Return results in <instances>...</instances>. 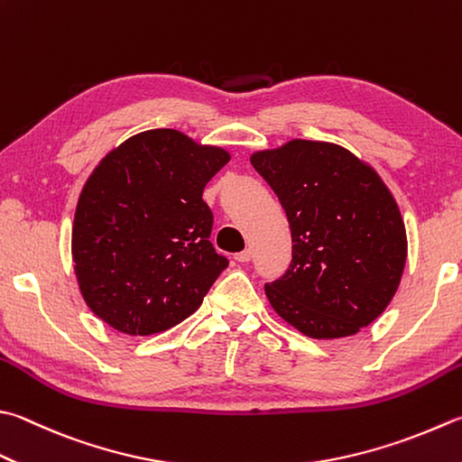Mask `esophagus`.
<instances>
[{
	"label": "esophagus",
	"mask_w": 462,
	"mask_h": 462,
	"mask_svg": "<svg viewBox=\"0 0 462 462\" xmlns=\"http://www.w3.org/2000/svg\"><path fill=\"white\" fill-rule=\"evenodd\" d=\"M251 257H254V251L251 249H245V251H241V254L235 255V259H237L239 263H247V261H251Z\"/></svg>",
	"instance_id": "1"
}]
</instances>
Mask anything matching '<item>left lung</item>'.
I'll list each match as a JSON object with an SVG mask.
<instances>
[{
  "mask_svg": "<svg viewBox=\"0 0 462 462\" xmlns=\"http://www.w3.org/2000/svg\"><path fill=\"white\" fill-rule=\"evenodd\" d=\"M285 208L291 261L265 283L273 310L318 339L372 324L398 290L406 231L394 197L358 156L337 144L291 141L251 156Z\"/></svg>",
  "mask_w": 462,
  "mask_h": 462,
  "instance_id": "1",
  "label": "left lung"
}]
</instances>
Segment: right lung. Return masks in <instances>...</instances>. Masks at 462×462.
I'll return each instance as SVG.
<instances>
[{
    "label": "right lung",
    "instance_id": "add662e5",
    "mask_svg": "<svg viewBox=\"0 0 462 462\" xmlns=\"http://www.w3.org/2000/svg\"><path fill=\"white\" fill-rule=\"evenodd\" d=\"M229 152L179 130L128 138L86 180L76 207L72 257L88 308L118 332L151 336L203 303L229 259L211 239L207 182Z\"/></svg>",
    "mask_w": 462,
    "mask_h": 462
}]
</instances>
